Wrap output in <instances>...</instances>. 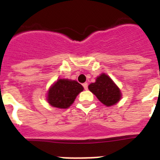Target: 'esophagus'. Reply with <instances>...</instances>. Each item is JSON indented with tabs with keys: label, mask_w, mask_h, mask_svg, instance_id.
<instances>
[{
	"label": "esophagus",
	"mask_w": 160,
	"mask_h": 160,
	"mask_svg": "<svg viewBox=\"0 0 160 160\" xmlns=\"http://www.w3.org/2000/svg\"><path fill=\"white\" fill-rule=\"evenodd\" d=\"M83 87L85 88V90H87V89H88V84H87V83H84V84H83Z\"/></svg>",
	"instance_id": "esophagus-1"
}]
</instances>
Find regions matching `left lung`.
Segmentation results:
<instances>
[{"mask_svg":"<svg viewBox=\"0 0 160 160\" xmlns=\"http://www.w3.org/2000/svg\"><path fill=\"white\" fill-rule=\"evenodd\" d=\"M88 89L106 106H112L119 102L122 97L121 91L109 75L102 73L95 83H91Z\"/></svg>","mask_w":160,"mask_h":160,"instance_id":"8db88e82","label":"left lung"}]
</instances>
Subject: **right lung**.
Here are the masks:
<instances>
[{
  "label": "right lung",
  "mask_w": 160,
  "mask_h": 160,
  "mask_svg": "<svg viewBox=\"0 0 160 160\" xmlns=\"http://www.w3.org/2000/svg\"><path fill=\"white\" fill-rule=\"evenodd\" d=\"M84 88L76 80L58 79L47 91V102L58 109H68Z\"/></svg>",
  "instance_id": "add662e5"
}]
</instances>
